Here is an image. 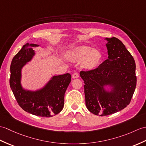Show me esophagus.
Listing matches in <instances>:
<instances>
[{
    "label": "esophagus",
    "mask_w": 146,
    "mask_h": 146,
    "mask_svg": "<svg viewBox=\"0 0 146 146\" xmlns=\"http://www.w3.org/2000/svg\"><path fill=\"white\" fill-rule=\"evenodd\" d=\"M79 74L78 73H73V75H72V78H78L79 77Z\"/></svg>",
    "instance_id": "esophagus-1"
}]
</instances>
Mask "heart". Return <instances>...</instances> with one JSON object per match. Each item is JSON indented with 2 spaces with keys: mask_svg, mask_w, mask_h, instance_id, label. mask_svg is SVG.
<instances>
[{
  "mask_svg": "<svg viewBox=\"0 0 146 146\" xmlns=\"http://www.w3.org/2000/svg\"><path fill=\"white\" fill-rule=\"evenodd\" d=\"M67 58L73 62L82 61L81 65L88 70L96 68L101 61V55L97 50H92L90 47L83 46L76 47L67 54Z\"/></svg>",
  "mask_w": 146,
  "mask_h": 146,
  "instance_id": "obj_1",
  "label": "heart"
}]
</instances>
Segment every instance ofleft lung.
Here are the masks:
<instances>
[{"instance_id": "1", "label": "left lung", "mask_w": 146, "mask_h": 146, "mask_svg": "<svg viewBox=\"0 0 146 146\" xmlns=\"http://www.w3.org/2000/svg\"><path fill=\"white\" fill-rule=\"evenodd\" d=\"M108 58L97 68L81 71L87 109L98 116H108L130 103L136 86L134 59L121 40L106 38ZM105 86H110L106 91Z\"/></svg>"}]
</instances>
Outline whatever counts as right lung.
I'll use <instances>...</instances> for the list:
<instances>
[{
    "mask_svg": "<svg viewBox=\"0 0 146 146\" xmlns=\"http://www.w3.org/2000/svg\"><path fill=\"white\" fill-rule=\"evenodd\" d=\"M36 44L26 43L13 58L10 86L19 106L27 113L41 117H52L63 110L65 91L71 82L70 73L53 76L40 90L30 91L21 84L22 69L35 55Z\"/></svg>",
    "mask_w": 146,
    "mask_h": 146,
    "instance_id": "add662e5",
    "label": "right lung"
}]
</instances>
